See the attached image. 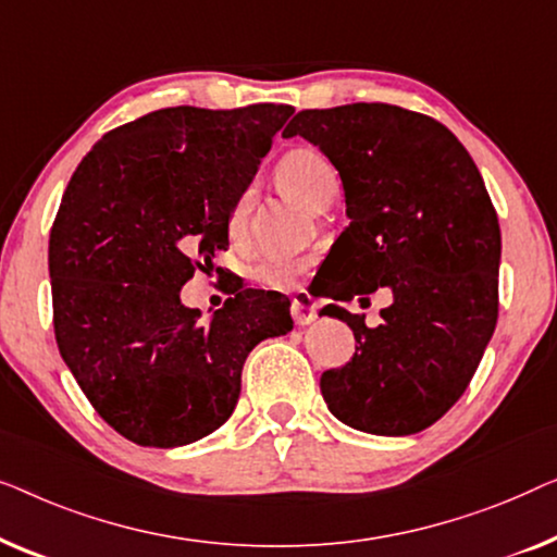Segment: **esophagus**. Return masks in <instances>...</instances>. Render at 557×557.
Wrapping results in <instances>:
<instances>
[{"label":"esophagus","instance_id":"esophagus-1","mask_svg":"<svg viewBox=\"0 0 557 557\" xmlns=\"http://www.w3.org/2000/svg\"><path fill=\"white\" fill-rule=\"evenodd\" d=\"M289 312H293L295 325H310L318 318V305L308 293H297L293 305H289Z\"/></svg>","mask_w":557,"mask_h":557}]
</instances>
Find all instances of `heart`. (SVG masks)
Listing matches in <instances>:
<instances>
[{
	"label": "heart",
	"instance_id": "heart-1",
	"mask_svg": "<svg viewBox=\"0 0 557 557\" xmlns=\"http://www.w3.org/2000/svg\"><path fill=\"white\" fill-rule=\"evenodd\" d=\"M277 178L293 197L300 199L308 209H315L320 201L335 199L341 191V176L333 161L312 146L293 148L277 163ZM255 203V186H245L234 197L226 211V232L232 239H239L247 230L249 211ZM310 268L308 257H295L285 252H264L255 262L252 277L270 289H289L297 285L302 272Z\"/></svg>",
	"mask_w": 557,
	"mask_h": 557
}]
</instances>
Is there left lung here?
<instances>
[{"label":"left lung","mask_w":557,"mask_h":557,"mask_svg":"<svg viewBox=\"0 0 557 557\" xmlns=\"http://www.w3.org/2000/svg\"><path fill=\"white\" fill-rule=\"evenodd\" d=\"M282 136L318 146L346 194L350 224L320 264V295H395L375 329L323 308L356 335L354 358L320 375L327 409L366 434L424 432L465 394L497 325L503 237L480 169L446 125L388 103L300 111Z\"/></svg>","instance_id":"8db88e82"}]
</instances>
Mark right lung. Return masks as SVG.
Returning a JSON list of instances; mask_svg holds the SVG:
<instances>
[{"instance_id":"add662e5","label":"right lung","mask_w":557,"mask_h":557,"mask_svg":"<svg viewBox=\"0 0 557 557\" xmlns=\"http://www.w3.org/2000/svg\"><path fill=\"white\" fill-rule=\"evenodd\" d=\"M293 106H176L92 146L50 230L54 341L106 424L140 446H184L237 406L257 343L293 331L280 293L232 287L203 323L182 302L230 247L226 211L252 182Z\"/></svg>"}]
</instances>
